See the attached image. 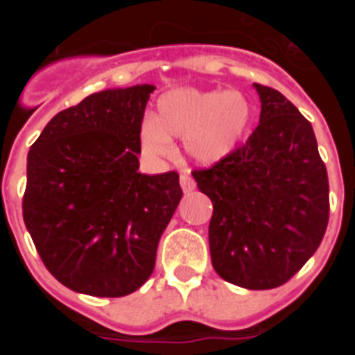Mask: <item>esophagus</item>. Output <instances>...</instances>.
I'll use <instances>...</instances> for the list:
<instances>
[{"label":"esophagus","mask_w":355,"mask_h":355,"mask_svg":"<svg viewBox=\"0 0 355 355\" xmlns=\"http://www.w3.org/2000/svg\"><path fill=\"white\" fill-rule=\"evenodd\" d=\"M180 184H181V188H183L184 193H190L193 188H196V181L190 178V174H188V172H181Z\"/></svg>","instance_id":"34e87169"}]
</instances>
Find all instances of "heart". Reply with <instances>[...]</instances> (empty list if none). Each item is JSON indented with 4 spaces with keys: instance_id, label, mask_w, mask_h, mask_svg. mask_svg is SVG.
Listing matches in <instances>:
<instances>
[{
    "instance_id": "b5f03b06",
    "label": "heart",
    "mask_w": 355,
    "mask_h": 355,
    "mask_svg": "<svg viewBox=\"0 0 355 355\" xmlns=\"http://www.w3.org/2000/svg\"><path fill=\"white\" fill-rule=\"evenodd\" d=\"M252 121V105L238 90L174 89L163 94L156 115L140 124V142L153 156H171V139L184 140V150L199 165L227 158Z\"/></svg>"
}]
</instances>
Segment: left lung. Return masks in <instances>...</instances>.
Instances as JSON below:
<instances>
[{"instance_id": "8db88e82", "label": "left lung", "mask_w": 355, "mask_h": 355, "mask_svg": "<svg viewBox=\"0 0 355 355\" xmlns=\"http://www.w3.org/2000/svg\"><path fill=\"white\" fill-rule=\"evenodd\" d=\"M254 89L261 114L245 146L192 175L213 202L208 234L216 274L247 290H272L322 243L329 180L311 122L279 90Z\"/></svg>"}]
</instances>
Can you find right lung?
Listing matches in <instances>:
<instances>
[{"label":"right lung","instance_id":"obj_1","mask_svg":"<svg viewBox=\"0 0 355 355\" xmlns=\"http://www.w3.org/2000/svg\"><path fill=\"white\" fill-rule=\"evenodd\" d=\"M155 85L90 94L30 147L23 218L44 265L69 290L124 297L155 270L183 192L178 172H139L140 124Z\"/></svg>","mask_w":355,"mask_h":355}]
</instances>
